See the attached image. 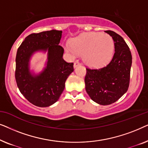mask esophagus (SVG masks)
I'll use <instances>...</instances> for the list:
<instances>
[{
  "instance_id": "34e87169",
  "label": "esophagus",
  "mask_w": 148,
  "mask_h": 148,
  "mask_svg": "<svg viewBox=\"0 0 148 148\" xmlns=\"http://www.w3.org/2000/svg\"><path fill=\"white\" fill-rule=\"evenodd\" d=\"M79 65H80V62H79V60H76V61L74 62V68L77 67V66Z\"/></svg>"
}]
</instances>
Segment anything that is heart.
Listing matches in <instances>:
<instances>
[{
  "label": "heart",
  "instance_id": "1",
  "mask_svg": "<svg viewBox=\"0 0 148 148\" xmlns=\"http://www.w3.org/2000/svg\"><path fill=\"white\" fill-rule=\"evenodd\" d=\"M72 46H64L66 51L75 56L84 54V60L91 66H100L108 63L114 52V41L106 34L89 32L72 41Z\"/></svg>",
  "mask_w": 148,
  "mask_h": 148
}]
</instances>
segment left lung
<instances>
[{
  "label": "left lung",
  "instance_id": "8db88e82",
  "mask_svg": "<svg viewBox=\"0 0 148 148\" xmlns=\"http://www.w3.org/2000/svg\"><path fill=\"white\" fill-rule=\"evenodd\" d=\"M114 53L107 65L99 69L86 68V90L91 99L101 105H109L119 100L128 90L132 56L128 45L120 35L110 30Z\"/></svg>",
  "mask_w": 148,
  "mask_h": 148
}]
</instances>
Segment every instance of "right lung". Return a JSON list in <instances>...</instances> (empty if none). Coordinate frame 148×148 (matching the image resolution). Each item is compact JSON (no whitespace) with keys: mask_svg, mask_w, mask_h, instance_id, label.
<instances>
[{"mask_svg":"<svg viewBox=\"0 0 148 148\" xmlns=\"http://www.w3.org/2000/svg\"><path fill=\"white\" fill-rule=\"evenodd\" d=\"M62 31L52 29L27 36L18 48L16 55L15 80L20 92L30 103L47 107L55 103L63 92L65 82L73 71V62L63 58L64 49L58 45ZM48 50L47 66L41 74L33 76L29 61L34 52Z\"/></svg>","mask_w":148,"mask_h":148,"instance_id":"1","label":"right lung"}]
</instances>
